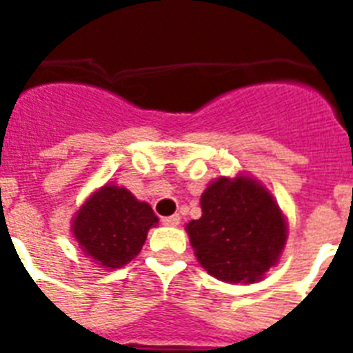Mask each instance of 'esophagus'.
I'll return each instance as SVG.
<instances>
[{"mask_svg": "<svg viewBox=\"0 0 353 353\" xmlns=\"http://www.w3.org/2000/svg\"><path fill=\"white\" fill-rule=\"evenodd\" d=\"M163 225L166 227H176L179 225V221H181V218H179V214H174V216H166V218H163Z\"/></svg>", "mask_w": 353, "mask_h": 353, "instance_id": "34e87169", "label": "esophagus"}]
</instances>
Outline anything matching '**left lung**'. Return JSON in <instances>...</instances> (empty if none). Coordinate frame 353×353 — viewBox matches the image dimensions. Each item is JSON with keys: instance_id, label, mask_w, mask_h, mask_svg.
I'll return each instance as SVG.
<instances>
[{"instance_id": "1", "label": "left lung", "mask_w": 353, "mask_h": 353, "mask_svg": "<svg viewBox=\"0 0 353 353\" xmlns=\"http://www.w3.org/2000/svg\"><path fill=\"white\" fill-rule=\"evenodd\" d=\"M201 210L187 232L198 262L212 276L252 284L276 263L285 221L262 185L249 177H220L201 196Z\"/></svg>"}]
</instances>
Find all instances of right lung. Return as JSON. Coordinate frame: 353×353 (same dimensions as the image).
<instances>
[{"label": "right lung", "mask_w": 353, "mask_h": 353, "mask_svg": "<svg viewBox=\"0 0 353 353\" xmlns=\"http://www.w3.org/2000/svg\"><path fill=\"white\" fill-rule=\"evenodd\" d=\"M157 221L148 203L137 201L126 188L106 185L79 210L73 232L88 256L115 269L137 256Z\"/></svg>", "instance_id": "add662e5"}]
</instances>
